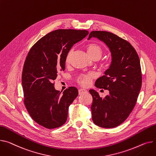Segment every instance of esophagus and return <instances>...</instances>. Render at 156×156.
Listing matches in <instances>:
<instances>
[{
	"mask_svg": "<svg viewBox=\"0 0 156 156\" xmlns=\"http://www.w3.org/2000/svg\"><path fill=\"white\" fill-rule=\"evenodd\" d=\"M87 90H85V89H83V88H81L78 90V93H79V95H81V94H83V93H87Z\"/></svg>",
	"mask_w": 156,
	"mask_h": 156,
	"instance_id": "34e87169",
	"label": "esophagus"
}]
</instances>
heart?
Listing matches in <instances>:
<instances>
[{
	"instance_id": "obj_1",
	"label": "heart",
	"mask_w": 156,
	"mask_h": 156,
	"mask_svg": "<svg viewBox=\"0 0 156 156\" xmlns=\"http://www.w3.org/2000/svg\"><path fill=\"white\" fill-rule=\"evenodd\" d=\"M87 50L89 56L91 58H99L103 53L102 48L98 44L96 43H90L87 46ZM73 54V49H70L66 55V62L68 63L69 62L71 55ZM94 77V74L89 73L86 75H81L77 78V82L81 85L83 87H87L90 83L92 78Z\"/></svg>"
}]
</instances>
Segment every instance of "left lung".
<instances>
[{
  "instance_id": "obj_1",
  "label": "left lung",
  "mask_w": 156,
  "mask_h": 156,
  "mask_svg": "<svg viewBox=\"0 0 156 156\" xmlns=\"http://www.w3.org/2000/svg\"><path fill=\"white\" fill-rule=\"evenodd\" d=\"M92 37L103 41L112 55L110 68L95 81L96 87L109 90V95L103 98L95 90H89L92 120L100 127L113 128L128 118L136 105L142 86L140 59L134 48L116 34L95 30L88 39Z\"/></svg>"
}]
</instances>
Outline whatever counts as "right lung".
Here are the masks:
<instances>
[{
    "label": "right lung",
    "instance_id": "add662e5",
    "mask_svg": "<svg viewBox=\"0 0 156 156\" xmlns=\"http://www.w3.org/2000/svg\"><path fill=\"white\" fill-rule=\"evenodd\" d=\"M88 34L87 30L58 29L49 33L32 46L26 56L22 74L25 107L37 123L46 129L65 123L69 106L78 95L70 87L63 93L53 81L65 69L66 57L73 44Z\"/></svg>",
    "mask_w": 156,
    "mask_h": 156
}]
</instances>
